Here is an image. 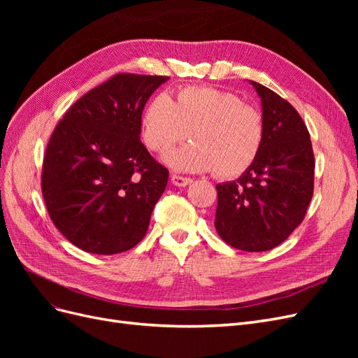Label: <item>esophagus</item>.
<instances>
[{"mask_svg": "<svg viewBox=\"0 0 358 358\" xmlns=\"http://www.w3.org/2000/svg\"><path fill=\"white\" fill-rule=\"evenodd\" d=\"M171 182H173V185H176V187H187V185H189V183L192 182V179L187 178V176L173 175L171 176Z\"/></svg>", "mask_w": 358, "mask_h": 358, "instance_id": "obj_1", "label": "esophagus"}]
</instances>
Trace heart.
<instances>
[{"mask_svg":"<svg viewBox=\"0 0 358 358\" xmlns=\"http://www.w3.org/2000/svg\"><path fill=\"white\" fill-rule=\"evenodd\" d=\"M143 140L154 152L180 143L189 134L194 143L164 157L176 170L210 171L229 179L241 176L254 164L263 148L266 124L257 107L239 95L210 88L187 86L175 100L157 95L142 117Z\"/></svg>","mask_w":358,"mask_h":358,"instance_id":"b5f03b06","label":"heart"}]
</instances>
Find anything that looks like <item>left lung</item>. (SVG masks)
Segmentation results:
<instances>
[{"label":"left lung","instance_id":"8db88e82","mask_svg":"<svg viewBox=\"0 0 358 358\" xmlns=\"http://www.w3.org/2000/svg\"><path fill=\"white\" fill-rule=\"evenodd\" d=\"M251 83L263 106V148L239 179L216 185L215 229L230 246L262 252L282 243L305 220L315 158L308 128L294 107L266 86Z\"/></svg>","mask_w":358,"mask_h":358}]
</instances>
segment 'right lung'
I'll return each instance as SVG.
<instances>
[{
    "instance_id": "right-lung-1",
    "label": "right lung",
    "mask_w": 358,
    "mask_h": 358,
    "mask_svg": "<svg viewBox=\"0 0 358 358\" xmlns=\"http://www.w3.org/2000/svg\"><path fill=\"white\" fill-rule=\"evenodd\" d=\"M167 76L119 73L64 113L43 158L50 220L83 251L112 255L143 239L169 170L140 142L142 113Z\"/></svg>"
}]
</instances>
